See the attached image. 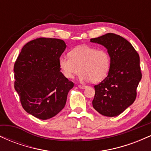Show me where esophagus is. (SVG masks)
I'll list each match as a JSON object with an SVG mask.
<instances>
[{"mask_svg": "<svg viewBox=\"0 0 151 151\" xmlns=\"http://www.w3.org/2000/svg\"><path fill=\"white\" fill-rule=\"evenodd\" d=\"M78 86H79V88H80V89H85V88L86 87V86L82 85V84H79V85H78Z\"/></svg>", "mask_w": 151, "mask_h": 151, "instance_id": "1", "label": "esophagus"}]
</instances>
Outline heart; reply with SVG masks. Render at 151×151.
<instances>
[{"instance_id": "heart-1", "label": "heart", "mask_w": 151, "mask_h": 151, "mask_svg": "<svg viewBox=\"0 0 151 151\" xmlns=\"http://www.w3.org/2000/svg\"><path fill=\"white\" fill-rule=\"evenodd\" d=\"M59 59V67L67 79H73L80 71L79 78L91 82L104 79L111 67V58L104 49L88 45L78 46Z\"/></svg>"}]
</instances>
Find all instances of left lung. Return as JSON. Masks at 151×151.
Masks as SVG:
<instances>
[{"label": "left lung", "instance_id": "8db88e82", "mask_svg": "<svg viewBox=\"0 0 151 151\" xmlns=\"http://www.w3.org/2000/svg\"><path fill=\"white\" fill-rule=\"evenodd\" d=\"M91 42L104 46L111 58L108 76L94 86L93 107L101 115L116 116L136 98L142 77L139 55L129 41L114 33L92 38Z\"/></svg>", "mask_w": 151, "mask_h": 151}]
</instances>
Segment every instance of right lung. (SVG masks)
Wrapping results in <instances>:
<instances>
[{
  "mask_svg": "<svg viewBox=\"0 0 151 151\" xmlns=\"http://www.w3.org/2000/svg\"><path fill=\"white\" fill-rule=\"evenodd\" d=\"M65 42L40 37L24 45L14 65V87L25 111L46 120L65 107L74 83L60 71L59 59Z\"/></svg>",
  "mask_w": 151,
  "mask_h": 151,
  "instance_id": "add662e5",
  "label": "right lung"
}]
</instances>
